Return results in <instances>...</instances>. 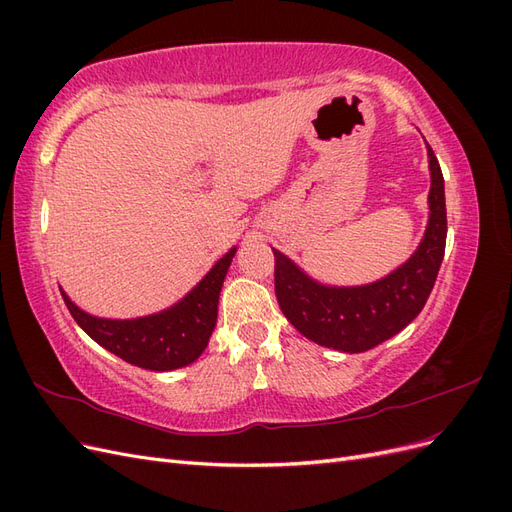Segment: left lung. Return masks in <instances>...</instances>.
<instances>
[{"instance_id":"8db88e82","label":"left lung","mask_w":512,"mask_h":512,"mask_svg":"<svg viewBox=\"0 0 512 512\" xmlns=\"http://www.w3.org/2000/svg\"><path fill=\"white\" fill-rule=\"evenodd\" d=\"M431 188L429 222L416 252L393 273L365 286H324L282 252L275 254V294L284 316L312 342L342 352H365L421 314L444 258V177L427 145Z\"/></svg>"}]
</instances>
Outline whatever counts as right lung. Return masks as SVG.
<instances>
[{
	"mask_svg": "<svg viewBox=\"0 0 512 512\" xmlns=\"http://www.w3.org/2000/svg\"><path fill=\"white\" fill-rule=\"evenodd\" d=\"M237 247L224 254L185 297L160 314L132 320H108L83 312L61 290L76 324L108 352L130 365L170 371L194 363L209 344L218 320V301L224 277Z\"/></svg>",
	"mask_w": 512,
	"mask_h": 512,
	"instance_id": "1",
	"label": "right lung"
}]
</instances>
